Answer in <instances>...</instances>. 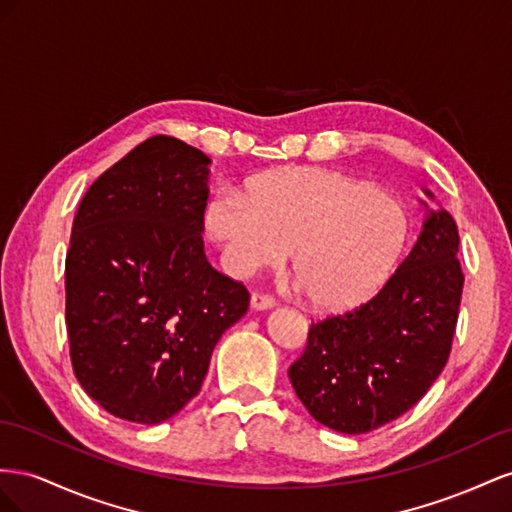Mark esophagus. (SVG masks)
<instances>
[{"mask_svg": "<svg viewBox=\"0 0 512 512\" xmlns=\"http://www.w3.org/2000/svg\"><path fill=\"white\" fill-rule=\"evenodd\" d=\"M276 304V300L270 296V294H261V291H255V294L251 296V306L253 309H272V306Z\"/></svg>", "mask_w": 512, "mask_h": 512, "instance_id": "esophagus-1", "label": "esophagus"}]
</instances>
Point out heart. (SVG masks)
I'll return each instance as SVG.
<instances>
[{
  "mask_svg": "<svg viewBox=\"0 0 512 512\" xmlns=\"http://www.w3.org/2000/svg\"><path fill=\"white\" fill-rule=\"evenodd\" d=\"M206 227L238 276L279 266L291 251L306 298L328 311L371 298L410 238V216L397 199L319 169L268 173L251 182L248 197L233 188L218 191Z\"/></svg>",
  "mask_w": 512,
  "mask_h": 512,
  "instance_id": "b5f03b06",
  "label": "heart"
}]
</instances>
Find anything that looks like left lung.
Returning <instances> with one entry per match:
<instances>
[{
  "label": "left lung",
  "mask_w": 512,
  "mask_h": 512,
  "mask_svg": "<svg viewBox=\"0 0 512 512\" xmlns=\"http://www.w3.org/2000/svg\"><path fill=\"white\" fill-rule=\"evenodd\" d=\"M457 253L455 218L429 210L410 255L371 300L313 321L289 382L317 422L367 433L425 397L455 337L463 294Z\"/></svg>",
  "instance_id": "obj_1"
}]
</instances>
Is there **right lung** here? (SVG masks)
<instances>
[{
  "instance_id": "add662e5",
  "label": "right lung",
  "mask_w": 512,
  "mask_h": 512,
  "mask_svg": "<svg viewBox=\"0 0 512 512\" xmlns=\"http://www.w3.org/2000/svg\"><path fill=\"white\" fill-rule=\"evenodd\" d=\"M210 158L156 135L90 186L66 255V328L79 384L113 416L158 425L191 401L246 287L203 253Z\"/></svg>"
}]
</instances>
